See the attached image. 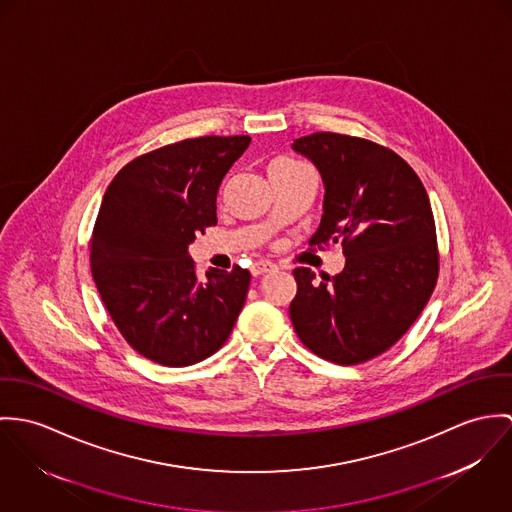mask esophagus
<instances>
[{
    "instance_id": "obj_1",
    "label": "esophagus",
    "mask_w": 512,
    "mask_h": 512,
    "mask_svg": "<svg viewBox=\"0 0 512 512\" xmlns=\"http://www.w3.org/2000/svg\"><path fill=\"white\" fill-rule=\"evenodd\" d=\"M275 271H277V265H275V263H269V261H257V263L251 267L253 277H261V275L275 273Z\"/></svg>"
}]
</instances>
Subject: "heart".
Returning a JSON list of instances; mask_svg holds the SVG:
<instances>
[{"instance_id": "1", "label": "heart", "mask_w": 512, "mask_h": 512, "mask_svg": "<svg viewBox=\"0 0 512 512\" xmlns=\"http://www.w3.org/2000/svg\"><path fill=\"white\" fill-rule=\"evenodd\" d=\"M300 169H304V165H302V163H298V161H292V159H279V161H275V163L271 165L269 174H284V172L300 171Z\"/></svg>"}]
</instances>
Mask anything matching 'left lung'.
Masks as SVG:
<instances>
[{"label":"left lung","mask_w":512,"mask_h":512,"mask_svg":"<svg viewBox=\"0 0 512 512\" xmlns=\"http://www.w3.org/2000/svg\"><path fill=\"white\" fill-rule=\"evenodd\" d=\"M324 180V214L310 245L340 243L345 267L322 275L298 267L290 320L318 357L365 363L393 347L428 304L440 273L430 198L389 147L320 131L292 145Z\"/></svg>","instance_id":"1"}]
</instances>
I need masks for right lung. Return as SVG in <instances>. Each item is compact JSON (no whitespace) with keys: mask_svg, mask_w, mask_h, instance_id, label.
Masks as SVG:
<instances>
[{"mask_svg":"<svg viewBox=\"0 0 512 512\" xmlns=\"http://www.w3.org/2000/svg\"><path fill=\"white\" fill-rule=\"evenodd\" d=\"M249 135L194 137L149 151L110 182L90 269L115 328L143 357L186 367L216 353L245 304L241 267L196 275L188 245L218 224L216 196Z\"/></svg>","mask_w":512,"mask_h":512,"instance_id":"1","label":"right lung"}]
</instances>
